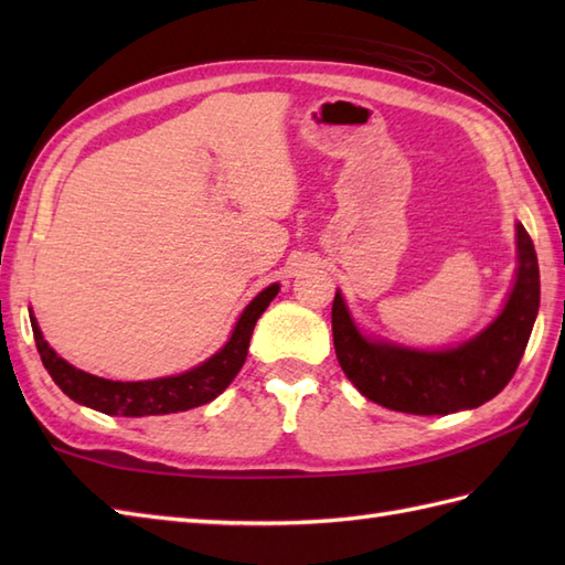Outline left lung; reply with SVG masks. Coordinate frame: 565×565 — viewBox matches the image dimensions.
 <instances>
[{"label":"left lung","instance_id":"1","mask_svg":"<svg viewBox=\"0 0 565 565\" xmlns=\"http://www.w3.org/2000/svg\"><path fill=\"white\" fill-rule=\"evenodd\" d=\"M518 249V281L505 310L476 340L449 352H415L366 340L340 291L334 294L332 340L347 379L369 401L411 415H449L495 398L520 366L539 310L536 252L520 223Z\"/></svg>","mask_w":565,"mask_h":565}]
</instances>
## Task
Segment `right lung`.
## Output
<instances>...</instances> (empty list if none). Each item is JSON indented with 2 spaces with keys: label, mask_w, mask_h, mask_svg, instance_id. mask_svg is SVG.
<instances>
[{
  "label": "right lung",
  "mask_w": 565,
  "mask_h": 565,
  "mask_svg": "<svg viewBox=\"0 0 565 565\" xmlns=\"http://www.w3.org/2000/svg\"><path fill=\"white\" fill-rule=\"evenodd\" d=\"M276 294H279V284H271L269 289H264L255 301L245 308V313L239 316L231 340H227L223 350L218 354H213L209 362L186 371V374L154 381H109L84 374V371L70 366L65 359H60L51 347H47L39 326H35V318H31V328L43 366L72 401L94 407V411H99L104 415H170L211 403L215 395H221L231 386V381L237 376V371L243 369L247 359L252 330H255L259 316L267 310Z\"/></svg>",
  "instance_id": "right-lung-1"
}]
</instances>
